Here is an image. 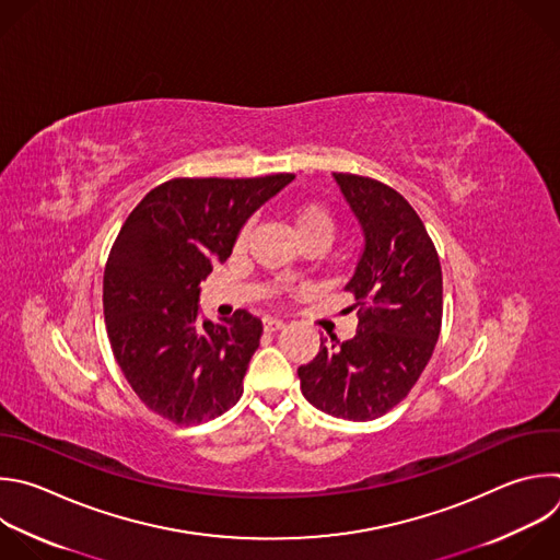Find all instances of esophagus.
<instances>
[{"label": "esophagus", "mask_w": 560, "mask_h": 560, "mask_svg": "<svg viewBox=\"0 0 560 560\" xmlns=\"http://www.w3.org/2000/svg\"><path fill=\"white\" fill-rule=\"evenodd\" d=\"M285 327V323L281 320V318H264V329L266 331H270V334H275V331H281Z\"/></svg>", "instance_id": "obj_1"}]
</instances>
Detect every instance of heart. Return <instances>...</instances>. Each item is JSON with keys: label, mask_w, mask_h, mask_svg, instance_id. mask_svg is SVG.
Masks as SVG:
<instances>
[{"label": "heart", "mask_w": 560, "mask_h": 560, "mask_svg": "<svg viewBox=\"0 0 560 560\" xmlns=\"http://www.w3.org/2000/svg\"><path fill=\"white\" fill-rule=\"evenodd\" d=\"M292 224H294V231L296 235L301 237V242H307V240H325L329 244L331 235H334V215L323 207V205H316V202H303V205H296L292 209ZM248 237V229H242L240 235H237V246H244Z\"/></svg>", "instance_id": "1"}]
</instances>
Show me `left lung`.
Wrapping results in <instances>:
<instances>
[{
    "label": "left lung",
    "mask_w": 560,
    "mask_h": 560,
    "mask_svg": "<svg viewBox=\"0 0 560 560\" xmlns=\"http://www.w3.org/2000/svg\"><path fill=\"white\" fill-rule=\"evenodd\" d=\"M364 248L345 285L358 307L349 340L299 366L305 400L334 418L376 420L402 402L429 364L442 327V266L413 207L392 186L334 173Z\"/></svg>",
    "instance_id": "8db88e82"
}]
</instances>
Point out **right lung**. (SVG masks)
<instances>
[{
	"label": "right lung",
	"instance_id": "obj_1",
	"mask_svg": "<svg viewBox=\"0 0 560 560\" xmlns=\"http://www.w3.org/2000/svg\"><path fill=\"white\" fill-rule=\"evenodd\" d=\"M292 179L173 177L125 220L105 264V325L129 387L164 420L202 424L242 398L261 320L246 310L222 323L200 320V281Z\"/></svg>",
	"mask_w": 560,
	"mask_h": 560
}]
</instances>
